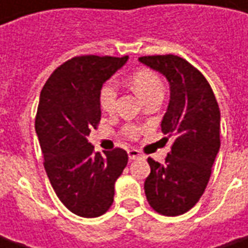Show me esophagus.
Masks as SVG:
<instances>
[{"mask_svg": "<svg viewBox=\"0 0 248 248\" xmlns=\"http://www.w3.org/2000/svg\"><path fill=\"white\" fill-rule=\"evenodd\" d=\"M128 157H129V160H137V158L142 157V155H140V152H139V150H137V149H129Z\"/></svg>", "mask_w": 248, "mask_h": 248, "instance_id": "1", "label": "esophagus"}]
</instances>
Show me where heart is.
Segmentation results:
<instances>
[{
  "label": "heart",
  "mask_w": 248,
  "mask_h": 248,
  "mask_svg": "<svg viewBox=\"0 0 248 248\" xmlns=\"http://www.w3.org/2000/svg\"><path fill=\"white\" fill-rule=\"evenodd\" d=\"M129 82L132 88L138 93L142 99L146 100L155 95H163V82L160 80L157 74L149 69H139L135 73L131 74ZM117 96H119V88L113 81L103 84L99 92V105L102 110L111 113L116 109L117 103ZM121 134L128 139H137L140 134V128L132 124H127L121 129Z\"/></svg>",
  "instance_id": "heart-1"
}]
</instances>
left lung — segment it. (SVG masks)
Returning a JSON list of instances; mask_svg holds the SVG:
<instances>
[{
	"mask_svg": "<svg viewBox=\"0 0 248 248\" xmlns=\"http://www.w3.org/2000/svg\"><path fill=\"white\" fill-rule=\"evenodd\" d=\"M139 62L161 73L170 84V103L161 131L174 135L166 163L148 158L145 195L158 214H185L200 200L221 146V113L205 77L175 55L142 56ZM167 139V138H164Z\"/></svg>",
	"mask_w": 248,
	"mask_h": 248,
	"instance_id": "left-lung-1",
	"label": "left lung"
}]
</instances>
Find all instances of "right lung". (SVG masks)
<instances>
[{"mask_svg":"<svg viewBox=\"0 0 248 248\" xmlns=\"http://www.w3.org/2000/svg\"><path fill=\"white\" fill-rule=\"evenodd\" d=\"M128 56H76L44 85L35 132L44 167L59 200L73 214L95 218L113 204L114 184L128 163L124 149L96 153L87 137L100 121L102 85Z\"/></svg>","mask_w":248,"mask_h":248,"instance_id":"1","label":"right lung"}]
</instances>
